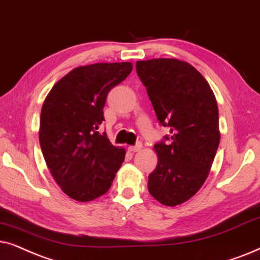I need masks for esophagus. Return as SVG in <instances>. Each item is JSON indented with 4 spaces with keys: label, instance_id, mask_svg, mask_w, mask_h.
<instances>
[{
    "label": "esophagus",
    "instance_id": "obj_1",
    "mask_svg": "<svg viewBox=\"0 0 260 260\" xmlns=\"http://www.w3.org/2000/svg\"><path fill=\"white\" fill-rule=\"evenodd\" d=\"M141 147H143V144H141V143H138V144L136 145V146H129V147H128V151H129V152H133V153H134V152L140 151V150H141Z\"/></svg>",
    "mask_w": 260,
    "mask_h": 260
}]
</instances>
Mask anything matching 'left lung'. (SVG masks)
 <instances>
[{
    "mask_svg": "<svg viewBox=\"0 0 260 260\" xmlns=\"http://www.w3.org/2000/svg\"><path fill=\"white\" fill-rule=\"evenodd\" d=\"M137 72L162 126L168 145H154L158 164L148 176V191L161 205L191 199L208 177L220 144L219 110L207 79L176 58L137 61Z\"/></svg>",
    "mask_w": 260,
    "mask_h": 260,
    "instance_id": "1",
    "label": "left lung"
}]
</instances>
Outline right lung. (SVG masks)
<instances>
[{
	"label": "right lung",
	"instance_id": "right-lung-1",
	"mask_svg": "<svg viewBox=\"0 0 260 260\" xmlns=\"http://www.w3.org/2000/svg\"><path fill=\"white\" fill-rule=\"evenodd\" d=\"M133 64L78 67L52 86L40 114L39 141L52 177L78 202L105 195L126 150L99 132L108 92L127 78Z\"/></svg>",
	"mask_w": 260,
	"mask_h": 260
}]
</instances>
